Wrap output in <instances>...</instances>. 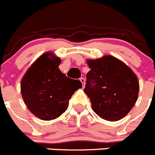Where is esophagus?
Instances as JSON below:
<instances>
[{
	"instance_id": "34e87169",
	"label": "esophagus",
	"mask_w": 155,
	"mask_h": 155,
	"mask_svg": "<svg viewBox=\"0 0 155 155\" xmlns=\"http://www.w3.org/2000/svg\"><path fill=\"white\" fill-rule=\"evenodd\" d=\"M80 81H81V82L82 83V84H83V87H84V84H85V79L84 78H81Z\"/></svg>"
}]
</instances>
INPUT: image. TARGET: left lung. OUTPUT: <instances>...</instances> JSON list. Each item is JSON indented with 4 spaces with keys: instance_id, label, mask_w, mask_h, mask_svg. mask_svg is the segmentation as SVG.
<instances>
[{
    "instance_id": "8db88e82",
    "label": "left lung",
    "mask_w": 155,
    "mask_h": 155,
    "mask_svg": "<svg viewBox=\"0 0 155 155\" xmlns=\"http://www.w3.org/2000/svg\"><path fill=\"white\" fill-rule=\"evenodd\" d=\"M84 91L92 108L104 120L116 121L128 114L137 101L139 83L137 76L120 61L112 56L88 60Z\"/></svg>"
}]
</instances>
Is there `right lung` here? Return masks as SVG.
Returning a JSON list of instances; mask_svg holds the SVG:
<instances>
[{"label":"right lung","instance_id":"1","mask_svg":"<svg viewBox=\"0 0 155 155\" xmlns=\"http://www.w3.org/2000/svg\"><path fill=\"white\" fill-rule=\"evenodd\" d=\"M60 64L59 58L51 53L44 54L30 67L21 81L25 104L41 120H53L61 115L74 93L82 87L80 81L69 78L61 72Z\"/></svg>","mask_w":155,"mask_h":155}]
</instances>
